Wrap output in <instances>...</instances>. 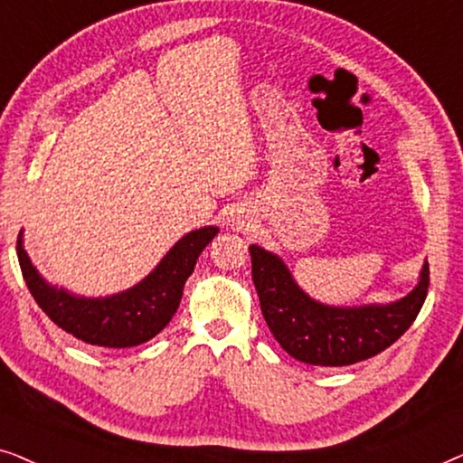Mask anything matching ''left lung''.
<instances>
[{
	"label": "left lung",
	"mask_w": 463,
	"mask_h": 463,
	"mask_svg": "<svg viewBox=\"0 0 463 463\" xmlns=\"http://www.w3.org/2000/svg\"><path fill=\"white\" fill-rule=\"evenodd\" d=\"M249 250L252 282L271 335L290 356L307 364L347 366L377 356L413 325L428 295L426 261L420 284L401 301L328 307L309 299L276 255L255 244Z\"/></svg>",
	"instance_id": "1"
}]
</instances>
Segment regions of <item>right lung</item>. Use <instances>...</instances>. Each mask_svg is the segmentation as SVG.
I'll return each mask as SVG.
<instances>
[{
  "label": "right lung",
  "mask_w": 463,
  "mask_h": 463,
  "mask_svg": "<svg viewBox=\"0 0 463 463\" xmlns=\"http://www.w3.org/2000/svg\"><path fill=\"white\" fill-rule=\"evenodd\" d=\"M219 233V227H202L176 242L162 263L124 293L86 299L54 288L37 274L23 249L18 233L16 255L24 282L50 320L75 339L100 347H132L156 337L179 307L183 287L192 276L200 252Z\"/></svg>",
  "instance_id": "1"
}]
</instances>
